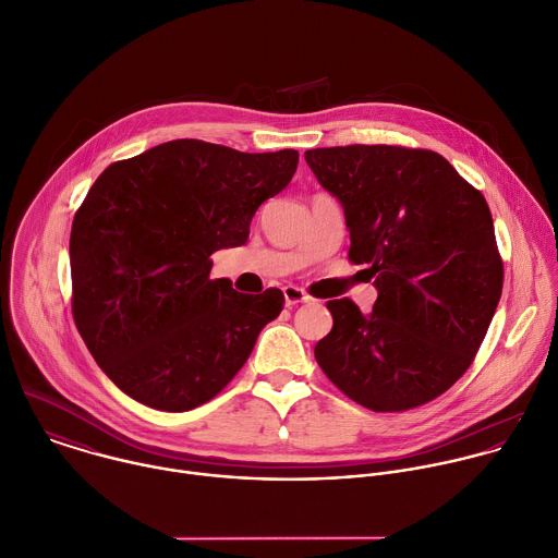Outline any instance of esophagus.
<instances>
[{"instance_id":"1","label":"esophagus","mask_w":558,"mask_h":558,"mask_svg":"<svg viewBox=\"0 0 558 558\" xmlns=\"http://www.w3.org/2000/svg\"><path fill=\"white\" fill-rule=\"evenodd\" d=\"M282 293H284L287 306H295V304H300V302H311V295L304 293L300 287H293V284H287V287L282 289Z\"/></svg>"}]
</instances>
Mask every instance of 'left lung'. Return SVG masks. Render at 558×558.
Instances as JSON below:
<instances>
[{"mask_svg": "<svg viewBox=\"0 0 558 558\" xmlns=\"http://www.w3.org/2000/svg\"><path fill=\"white\" fill-rule=\"evenodd\" d=\"M343 206L348 258L367 265L369 315L330 300L315 345L324 374L356 404L400 413L446 393L472 365L498 308L505 267L485 195L437 151L345 145L304 151Z\"/></svg>", "mask_w": 558, "mask_h": 558, "instance_id": "obj_1", "label": "left lung"}]
</instances>
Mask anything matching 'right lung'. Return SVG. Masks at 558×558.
Instances as JSON below:
<instances>
[{
    "instance_id": "add662e5",
    "label": "right lung",
    "mask_w": 558,
    "mask_h": 558,
    "mask_svg": "<svg viewBox=\"0 0 558 558\" xmlns=\"http://www.w3.org/2000/svg\"><path fill=\"white\" fill-rule=\"evenodd\" d=\"M295 169V149L245 154L178 138L101 171L71 226V313L125 396L191 411L245 365L284 295L210 280V254L243 245L258 206Z\"/></svg>"
}]
</instances>
